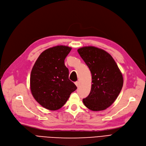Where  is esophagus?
I'll use <instances>...</instances> for the list:
<instances>
[{
  "mask_svg": "<svg viewBox=\"0 0 146 146\" xmlns=\"http://www.w3.org/2000/svg\"><path fill=\"white\" fill-rule=\"evenodd\" d=\"M74 83H75V85H76V86H77V87L79 86V82H76Z\"/></svg>",
  "mask_w": 146,
  "mask_h": 146,
  "instance_id": "34e87169",
  "label": "esophagus"
}]
</instances>
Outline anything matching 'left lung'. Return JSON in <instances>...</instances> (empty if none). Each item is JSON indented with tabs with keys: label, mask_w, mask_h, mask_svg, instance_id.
<instances>
[{
	"label": "left lung",
	"mask_w": 146,
	"mask_h": 146,
	"mask_svg": "<svg viewBox=\"0 0 146 146\" xmlns=\"http://www.w3.org/2000/svg\"><path fill=\"white\" fill-rule=\"evenodd\" d=\"M92 74V88L83 102L92 111L104 110L119 95L123 86V78L109 53L95 47H85L78 50Z\"/></svg>",
	"instance_id": "1"
}]
</instances>
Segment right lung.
<instances>
[{"label":"right lung","mask_w":146,"mask_h":146,"mask_svg":"<svg viewBox=\"0 0 146 146\" xmlns=\"http://www.w3.org/2000/svg\"><path fill=\"white\" fill-rule=\"evenodd\" d=\"M72 48L58 45L43 51L31 73L30 86L35 100L49 110L61 108L77 87L68 79L64 60Z\"/></svg>","instance_id":"1"}]
</instances>
